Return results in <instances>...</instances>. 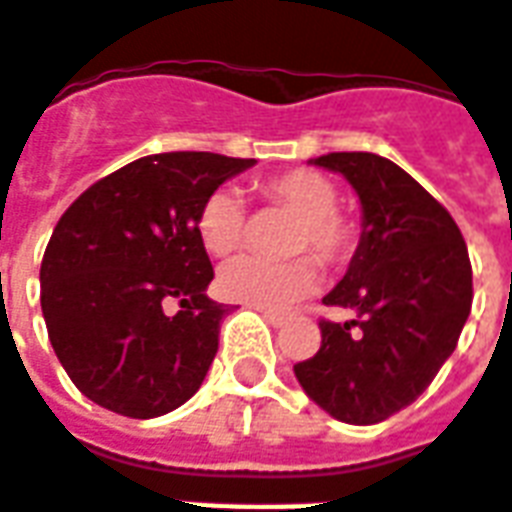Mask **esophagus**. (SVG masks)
I'll use <instances>...</instances> for the list:
<instances>
[{"label":"esophagus","mask_w":512,"mask_h":512,"mask_svg":"<svg viewBox=\"0 0 512 512\" xmlns=\"http://www.w3.org/2000/svg\"><path fill=\"white\" fill-rule=\"evenodd\" d=\"M257 312H260V315H263V318H266L268 323H271V326H282V323L288 321V318H285V315H282V312H274V310H263V307H255Z\"/></svg>","instance_id":"esophagus-1"}]
</instances>
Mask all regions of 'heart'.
Segmentation results:
<instances>
[{
  "label": "heart",
  "instance_id": "b5f03b06",
  "mask_svg": "<svg viewBox=\"0 0 512 512\" xmlns=\"http://www.w3.org/2000/svg\"><path fill=\"white\" fill-rule=\"evenodd\" d=\"M257 191L268 202L299 213V222L290 238L293 255L310 252L329 268L345 266L354 257L359 230L351 216L337 208L340 191L332 178L315 169H288L260 180ZM197 233L202 246L216 257L230 255L241 246L246 235V213L233 191H213L202 202ZM216 285L224 299L244 301L263 310H282L293 301L304 299L318 285V266L312 257H296L285 263L238 257L219 271Z\"/></svg>",
  "mask_w": 512,
  "mask_h": 512
}]
</instances>
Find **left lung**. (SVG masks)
I'll return each mask as SVG.
<instances>
[{
  "label": "left lung",
  "instance_id": "left-lung-1",
  "mask_svg": "<svg viewBox=\"0 0 512 512\" xmlns=\"http://www.w3.org/2000/svg\"><path fill=\"white\" fill-rule=\"evenodd\" d=\"M312 164L345 175L362 202V238L326 307L321 348L296 370L334 419L376 425L411 406L455 351L472 310V263L458 224L436 197L376 153H329Z\"/></svg>",
  "mask_w": 512,
  "mask_h": 512
}]
</instances>
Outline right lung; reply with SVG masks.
Segmentation results:
<instances>
[{
	"label": "right lung",
	"mask_w": 512,
	"mask_h": 512,
	"mask_svg": "<svg viewBox=\"0 0 512 512\" xmlns=\"http://www.w3.org/2000/svg\"><path fill=\"white\" fill-rule=\"evenodd\" d=\"M252 164L194 150L136 158L60 216L40 263V307L60 365L93 403L153 419L200 389L227 307L205 296L213 266L197 216ZM172 300L179 310L167 313Z\"/></svg>",
	"instance_id": "obj_1"
}]
</instances>
